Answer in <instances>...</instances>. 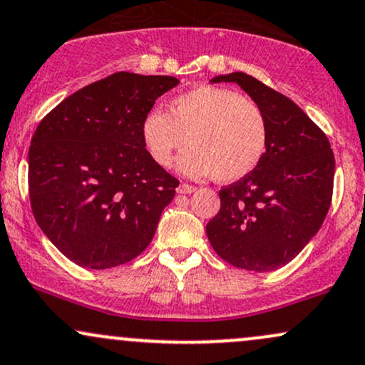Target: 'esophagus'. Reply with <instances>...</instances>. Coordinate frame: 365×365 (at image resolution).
<instances>
[{
    "mask_svg": "<svg viewBox=\"0 0 365 365\" xmlns=\"http://www.w3.org/2000/svg\"><path fill=\"white\" fill-rule=\"evenodd\" d=\"M195 191H196V186H191V184L182 182L178 186L179 195H191V192H195Z\"/></svg>",
    "mask_w": 365,
    "mask_h": 365,
    "instance_id": "1",
    "label": "esophagus"
}]
</instances>
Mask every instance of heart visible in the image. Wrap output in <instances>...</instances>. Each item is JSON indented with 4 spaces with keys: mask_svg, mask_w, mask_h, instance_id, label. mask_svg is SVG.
Wrapping results in <instances>:
<instances>
[{
    "mask_svg": "<svg viewBox=\"0 0 365 365\" xmlns=\"http://www.w3.org/2000/svg\"><path fill=\"white\" fill-rule=\"evenodd\" d=\"M267 121L259 107L230 88L200 85L170 102L169 113L152 109L141 121V141L153 162L170 165L175 152L190 178L215 175L232 182L259 164L267 152Z\"/></svg>",
    "mask_w": 365,
    "mask_h": 365,
    "instance_id": "1",
    "label": "heart"
}]
</instances>
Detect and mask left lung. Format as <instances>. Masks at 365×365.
I'll return each instance as SVG.
<instances>
[{
	"mask_svg": "<svg viewBox=\"0 0 365 365\" xmlns=\"http://www.w3.org/2000/svg\"><path fill=\"white\" fill-rule=\"evenodd\" d=\"M234 81L267 121V152L237 182L222 187L220 210L207 224L212 247L232 267L273 272L290 263L318 234L329 210L335 155L309 115L247 73L210 80Z\"/></svg>",
	"mask_w": 365,
	"mask_h": 365,
	"instance_id": "8db88e82",
	"label": "left lung"
}]
</instances>
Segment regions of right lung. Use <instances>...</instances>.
<instances>
[{"mask_svg":"<svg viewBox=\"0 0 365 365\" xmlns=\"http://www.w3.org/2000/svg\"><path fill=\"white\" fill-rule=\"evenodd\" d=\"M174 76L119 71L71 93L38 123L29 196L41 230L88 269L141 255L179 181L150 158L141 121Z\"/></svg>","mask_w":365,"mask_h":365,"instance_id":"obj_1","label":"right lung"}]
</instances>
